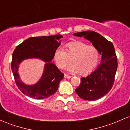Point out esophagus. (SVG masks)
Returning a JSON list of instances; mask_svg holds the SVG:
<instances>
[{
  "label": "esophagus",
  "instance_id": "obj_1",
  "mask_svg": "<svg viewBox=\"0 0 130 130\" xmlns=\"http://www.w3.org/2000/svg\"><path fill=\"white\" fill-rule=\"evenodd\" d=\"M64 77H65V78H67V79H70V78H71V76L67 75V74H64Z\"/></svg>",
  "mask_w": 130,
  "mask_h": 130
}]
</instances>
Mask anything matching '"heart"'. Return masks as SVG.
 Wrapping results in <instances>:
<instances>
[{"mask_svg":"<svg viewBox=\"0 0 130 130\" xmlns=\"http://www.w3.org/2000/svg\"><path fill=\"white\" fill-rule=\"evenodd\" d=\"M65 50L59 47L54 53L53 60L59 69L63 70L71 60L73 65L68 68L70 71L87 75L97 66L100 53L95 46L76 41L65 44Z\"/></svg>","mask_w":130,"mask_h":130,"instance_id":"b5f03b06","label":"heart"}]
</instances>
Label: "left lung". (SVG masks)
I'll use <instances>...</instances> for the list:
<instances>
[{
    "mask_svg": "<svg viewBox=\"0 0 130 130\" xmlns=\"http://www.w3.org/2000/svg\"><path fill=\"white\" fill-rule=\"evenodd\" d=\"M76 37L84 36L97 47L102 55L101 63L96 69L86 77L80 78V85L75 92L83 99L96 100L111 90L114 85L117 69V58L111 41L94 31H84L73 34Z\"/></svg>",
    "mask_w": 130,
    "mask_h": 130,
    "instance_id": "1",
    "label": "left lung"
}]
</instances>
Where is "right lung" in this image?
<instances>
[{"instance_id":"right-lung-1","label":"right lung","mask_w":130,"mask_h":130,"mask_svg":"<svg viewBox=\"0 0 130 130\" xmlns=\"http://www.w3.org/2000/svg\"><path fill=\"white\" fill-rule=\"evenodd\" d=\"M61 35L31 37L16 46L12 55L11 70L16 86L22 93L35 99H43L53 95L57 90L64 74L51 60L54 51L60 46ZM38 58L44 61V72L36 85L27 86L22 83L17 73L19 64L24 59Z\"/></svg>"}]
</instances>
